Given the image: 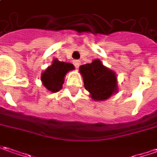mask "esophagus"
<instances>
[{
  "label": "esophagus",
  "instance_id": "esophagus-1",
  "mask_svg": "<svg viewBox=\"0 0 157 157\" xmlns=\"http://www.w3.org/2000/svg\"><path fill=\"white\" fill-rule=\"evenodd\" d=\"M74 65L75 66V68H77V69H78L79 66L81 65V61H80V60H75L74 61Z\"/></svg>",
  "mask_w": 157,
  "mask_h": 157
}]
</instances>
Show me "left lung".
Here are the masks:
<instances>
[{"mask_svg":"<svg viewBox=\"0 0 157 157\" xmlns=\"http://www.w3.org/2000/svg\"><path fill=\"white\" fill-rule=\"evenodd\" d=\"M79 71L84 87L94 101H105L119 91L116 73L104 66L100 59L80 66Z\"/></svg>","mask_w":157,"mask_h":157,"instance_id":"obj_1","label":"left lung"}]
</instances>
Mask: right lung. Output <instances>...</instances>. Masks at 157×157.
Wrapping results in <instances>:
<instances>
[{"label":"right lung","mask_w":157,"mask_h":157,"mask_svg":"<svg viewBox=\"0 0 157 157\" xmlns=\"http://www.w3.org/2000/svg\"><path fill=\"white\" fill-rule=\"evenodd\" d=\"M75 70V66L70 63L60 62L54 58L51 66L41 74V82L50 92H58L63 87L66 74Z\"/></svg>","instance_id":"right-lung-1"}]
</instances>
